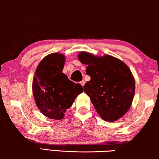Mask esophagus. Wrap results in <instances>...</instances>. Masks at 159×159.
Listing matches in <instances>:
<instances>
[{"mask_svg": "<svg viewBox=\"0 0 159 159\" xmlns=\"http://www.w3.org/2000/svg\"><path fill=\"white\" fill-rule=\"evenodd\" d=\"M80 84H81V85L82 86V87H84V84H85V81H82L80 82Z\"/></svg>", "mask_w": 159, "mask_h": 159, "instance_id": "1", "label": "esophagus"}]
</instances>
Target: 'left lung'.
I'll list each match as a JSON object with an SVG mask.
<instances>
[{
	"mask_svg": "<svg viewBox=\"0 0 159 159\" xmlns=\"http://www.w3.org/2000/svg\"><path fill=\"white\" fill-rule=\"evenodd\" d=\"M78 58L87 65L91 79L84 86V92L102 119L115 121L127 113L135 95L133 74L125 63L110 55L103 56L81 52Z\"/></svg>",
	"mask_w": 159,
	"mask_h": 159,
	"instance_id": "1",
	"label": "left lung"
}]
</instances>
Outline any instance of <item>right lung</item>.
<instances>
[{
  "label": "right lung",
  "mask_w": 159,
  "mask_h": 159,
  "mask_svg": "<svg viewBox=\"0 0 159 159\" xmlns=\"http://www.w3.org/2000/svg\"><path fill=\"white\" fill-rule=\"evenodd\" d=\"M64 55L51 53L44 57L36 68L32 80V93L36 106L47 118H64L75 99L83 93V87L75 84L63 73Z\"/></svg>",
  "instance_id": "1"
}]
</instances>
